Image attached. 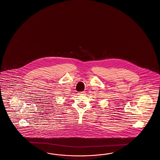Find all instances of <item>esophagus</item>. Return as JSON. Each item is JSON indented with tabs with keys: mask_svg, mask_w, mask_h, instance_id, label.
<instances>
[{
	"mask_svg": "<svg viewBox=\"0 0 160 160\" xmlns=\"http://www.w3.org/2000/svg\"><path fill=\"white\" fill-rule=\"evenodd\" d=\"M85 93V92H78V94L80 95V94H83Z\"/></svg>",
	"mask_w": 160,
	"mask_h": 160,
	"instance_id": "34e87169",
	"label": "esophagus"
}]
</instances>
